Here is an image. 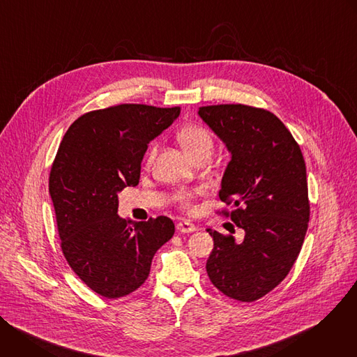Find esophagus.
I'll list each match as a JSON object with an SVG mask.
<instances>
[{
	"mask_svg": "<svg viewBox=\"0 0 357 357\" xmlns=\"http://www.w3.org/2000/svg\"><path fill=\"white\" fill-rule=\"evenodd\" d=\"M195 230H196L195 225H192L190 222H186V220H182V222H179V223L176 225V231H178V233H182V234H185V233H193Z\"/></svg>",
	"mask_w": 357,
	"mask_h": 357,
	"instance_id": "obj_1",
	"label": "esophagus"
}]
</instances>
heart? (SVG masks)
Returning a JSON list of instances; mask_svg holds the SVG:
<instances>
[{"mask_svg": "<svg viewBox=\"0 0 357 357\" xmlns=\"http://www.w3.org/2000/svg\"><path fill=\"white\" fill-rule=\"evenodd\" d=\"M178 139H179L182 148L185 149V152L190 158L195 157L196 154H199V152H203V151H211L212 152V146H213L212 135L206 128H203L200 126H189V127L182 128L178 134ZM155 154H157V146L154 145L148 152V162L149 164L154 161ZM195 193L196 192H189V190L178 192L175 195V200L179 203L182 208L190 209V206H192L190 203H192V199L195 197Z\"/></svg>", "mask_w": 357, "mask_h": 357, "instance_id": "heart-1", "label": "heart"}]
</instances>
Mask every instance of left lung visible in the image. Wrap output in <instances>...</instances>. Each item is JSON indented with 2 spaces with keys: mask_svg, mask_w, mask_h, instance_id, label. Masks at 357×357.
Wrapping results in <instances>:
<instances>
[{
  "mask_svg": "<svg viewBox=\"0 0 357 357\" xmlns=\"http://www.w3.org/2000/svg\"><path fill=\"white\" fill-rule=\"evenodd\" d=\"M197 116L229 151L219 197L244 230L236 241L206 229L215 241L206 271L225 295L252 302L287 277L301 251L310 222L307 168L288 128L267 110L220 105L199 107Z\"/></svg>",
  "mask_w": 357,
  "mask_h": 357,
  "instance_id": "8db88e82",
  "label": "left lung"
}]
</instances>
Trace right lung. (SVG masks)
<instances>
[{"mask_svg":"<svg viewBox=\"0 0 357 357\" xmlns=\"http://www.w3.org/2000/svg\"><path fill=\"white\" fill-rule=\"evenodd\" d=\"M181 107L120 105L90 112L66 131L49 176L62 251L94 292L126 296L148 278L157 250L175 233L171 219H121L119 193L137 186L148 144Z\"/></svg>","mask_w":357,"mask_h":357,"instance_id":"1","label":"right lung"}]
</instances>
